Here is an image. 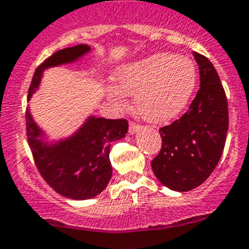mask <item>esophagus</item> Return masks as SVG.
<instances>
[{
	"mask_svg": "<svg viewBox=\"0 0 249 249\" xmlns=\"http://www.w3.org/2000/svg\"><path fill=\"white\" fill-rule=\"evenodd\" d=\"M139 129H141V125L137 124L135 121H130V123H129V133H130V134H134L135 131H138Z\"/></svg>",
	"mask_w": 249,
	"mask_h": 249,
	"instance_id": "esophagus-1",
	"label": "esophagus"
}]
</instances>
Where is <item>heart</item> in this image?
I'll list each match as a JSON object with an SVG mask.
<instances>
[{
    "instance_id": "b5f03b06",
    "label": "heart",
    "mask_w": 249,
    "mask_h": 249,
    "mask_svg": "<svg viewBox=\"0 0 249 249\" xmlns=\"http://www.w3.org/2000/svg\"><path fill=\"white\" fill-rule=\"evenodd\" d=\"M116 83L118 87L108 89L114 101H123L124 93L135 96V107L142 118L164 123L189 105L197 86V70L189 57L156 53L121 67Z\"/></svg>"
}]
</instances>
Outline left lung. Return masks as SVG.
I'll return each mask as SVG.
<instances>
[{
    "label": "left lung",
    "instance_id": "left-lung-1",
    "mask_svg": "<svg viewBox=\"0 0 249 249\" xmlns=\"http://www.w3.org/2000/svg\"><path fill=\"white\" fill-rule=\"evenodd\" d=\"M192 54L199 64L200 89L189 110L160 129L162 148L152 160L157 178L175 191H190L205 182L223 154L229 126L218 72L205 55Z\"/></svg>",
    "mask_w": 249,
    "mask_h": 249
}]
</instances>
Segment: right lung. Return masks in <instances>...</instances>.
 <instances>
[{"label": "right lung", "instance_id": "1", "mask_svg": "<svg viewBox=\"0 0 249 249\" xmlns=\"http://www.w3.org/2000/svg\"><path fill=\"white\" fill-rule=\"evenodd\" d=\"M89 50L79 44L50 55L37 67L29 87L28 99L39 85L41 72L48 67L68 63ZM26 135L35 166L45 182L60 195L73 200L95 197L104 191L111 178L110 147L128 131L126 119L89 118L77 134L55 145L41 143L37 128L26 111Z\"/></svg>", "mask_w": 249, "mask_h": 249}]
</instances>
